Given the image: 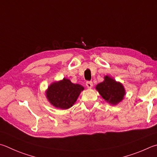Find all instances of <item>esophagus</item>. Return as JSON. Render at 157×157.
<instances>
[{
	"label": "esophagus",
	"mask_w": 157,
	"mask_h": 157,
	"mask_svg": "<svg viewBox=\"0 0 157 157\" xmlns=\"http://www.w3.org/2000/svg\"><path fill=\"white\" fill-rule=\"evenodd\" d=\"M86 86L88 88H91L93 86V82L91 81H87L86 82Z\"/></svg>",
	"instance_id": "34e87169"
}]
</instances>
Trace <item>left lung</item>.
I'll list each match as a JSON object with an SVG mask.
<instances>
[{"label": "left lung", "mask_w": 157, "mask_h": 157, "mask_svg": "<svg viewBox=\"0 0 157 157\" xmlns=\"http://www.w3.org/2000/svg\"><path fill=\"white\" fill-rule=\"evenodd\" d=\"M102 98L110 104L116 105L124 99L126 91L120 82H116L109 76L104 77V81L96 86Z\"/></svg>", "instance_id": "left-lung-1"}]
</instances>
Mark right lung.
<instances>
[{
	"mask_svg": "<svg viewBox=\"0 0 157 157\" xmlns=\"http://www.w3.org/2000/svg\"><path fill=\"white\" fill-rule=\"evenodd\" d=\"M83 90L81 85L73 84L69 79L64 78L51 84L46 91V95L53 106L65 110L73 106Z\"/></svg>",
	"mask_w": 157,
	"mask_h": 157,
	"instance_id": "obj_1",
	"label": "right lung"
}]
</instances>
